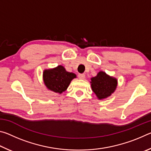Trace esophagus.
I'll return each mask as SVG.
<instances>
[{"label":"esophagus","mask_w":151,"mask_h":151,"mask_svg":"<svg viewBox=\"0 0 151 151\" xmlns=\"http://www.w3.org/2000/svg\"><path fill=\"white\" fill-rule=\"evenodd\" d=\"M78 76L80 79H84L85 78V74H78Z\"/></svg>","instance_id":"1"}]
</instances>
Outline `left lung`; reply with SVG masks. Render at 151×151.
<instances>
[{
  "label": "left lung",
  "instance_id": "obj_1",
  "mask_svg": "<svg viewBox=\"0 0 151 151\" xmlns=\"http://www.w3.org/2000/svg\"><path fill=\"white\" fill-rule=\"evenodd\" d=\"M91 83L92 89L99 99H103L111 96L117 86L116 78L111 77L102 71L91 78Z\"/></svg>",
  "mask_w": 151,
  "mask_h": 151
}]
</instances>
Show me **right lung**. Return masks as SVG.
Returning <instances> with one entry per match:
<instances>
[{
  "label": "right lung",
  "mask_w": 151,
  "mask_h": 151,
  "mask_svg": "<svg viewBox=\"0 0 151 151\" xmlns=\"http://www.w3.org/2000/svg\"><path fill=\"white\" fill-rule=\"evenodd\" d=\"M76 75L67 72L63 66H58L53 69L45 70L43 73V80L49 90L62 93L65 91Z\"/></svg>",
  "instance_id": "right-lung-1"
}]
</instances>
